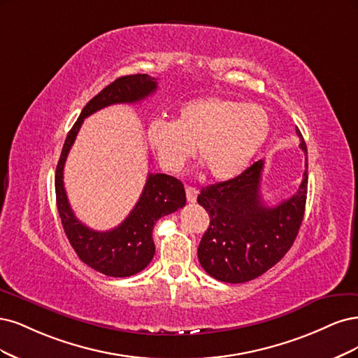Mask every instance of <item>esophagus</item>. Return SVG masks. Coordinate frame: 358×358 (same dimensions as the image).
Masks as SVG:
<instances>
[{"label":"esophagus","mask_w":358,"mask_h":358,"mask_svg":"<svg viewBox=\"0 0 358 358\" xmlns=\"http://www.w3.org/2000/svg\"><path fill=\"white\" fill-rule=\"evenodd\" d=\"M198 189H194V187H186V198H187V201L189 202H196V198H198Z\"/></svg>","instance_id":"34e87169"}]
</instances>
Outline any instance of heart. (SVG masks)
Listing matches in <instances>:
<instances>
[{
    "label": "heart",
    "instance_id": "heart-1",
    "mask_svg": "<svg viewBox=\"0 0 358 358\" xmlns=\"http://www.w3.org/2000/svg\"><path fill=\"white\" fill-rule=\"evenodd\" d=\"M269 132V113L262 106L206 96L187 102L177 122L155 120L147 136L166 171L180 172L198 147L199 164L224 181L248 168Z\"/></svg>",
    "mask_w": 358,
    "mask_h": 358
}]
</instances>
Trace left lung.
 Wrapping results in <instances>:
<instances>
[{"label":"left lung","instance_id":"obj_1","mask_svg":"<svg viewBox=\"0 0 358 358\" xmlns=\"http://www.w3.org/2000/svg\"><path fill=\"white\" fill-rule=\"evenodd\" d=\"M305 172L299 190L276 206L262 201L260 181L264 160L252 164L238 177L203 187L198 202L210 214L198 257L213 278L239 284L257 278L278 263L290 250L301 229L308 193V150Z\"/></svg>","mask_w":358,"mask_h":358}]
</instances>
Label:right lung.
I'll return each mask as SVG.
<instances>
[{
  "instance_id": "1",
  "label": "right lung",
  "mask_w": 358,
  "mask_h": 358,
  "mask_svg": "<svg viewBox=\"0 0 358 358\" xmlns=\"http://www.w3.org/2000/svg\"><path fill=\"white\" fill-rule=\"evenodd\" d=\"M157 89L155 77L124 76L114 80L92 98L68 132L55 174L57 213L65 235L80 260L107 276H131L147 268L155 256L153 227L160 217L176 213L186 205V192L180 180L166 174H148L144 190L124 220L107 232L85 226L74 215L64 187V166L83 120L113 103H134Z\"/></svg>"
}]
</instances>
